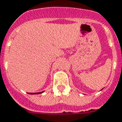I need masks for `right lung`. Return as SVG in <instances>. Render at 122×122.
<instances>
[{"label": "right lung", "mask_w": 122, "mask_h": 122, "mask_svg": "<svg viewBox=\"0 0 122 122\" xmlns=\"http://www.w3.org/2000/svg\"><path fill=\"white\" fill-rule=\"evenodd\" d=\"M43 92H37V93H30V94H41V93H42Z\"/></svg>", "instance_id": "add662e5"}]
</instances>
